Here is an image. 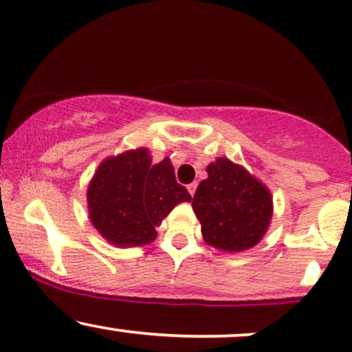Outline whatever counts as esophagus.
Returning <instances> with one entry per match:
<instances>
[{
	"label": "esophagus",
	"mask_w": 352,
	"mask_h": 352,
	"mask_svg": "<svg viewBox=\"0 0 352 352\" xmlns=\"http://www.w3.org/2000/svg\"><path fill=\"white\" fill-rule=\"evenodd\" d=\"M188 194H190L192 197H194V194H195V190H197V182H194V184H190L188 185Z\"/></svg>",
	"instance_id": "34e87169"
}]
</instances>
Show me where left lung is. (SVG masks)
<instances>
[{"mask_svg": "<svg viewBox=\"0 0 352 352\" xmlns=\"http://www.w3.org/2000/svg\"><path fill=\"white\" fill-rule=\"evenodd\" d=\"M207 173L192 199L204 241L229 254L252 249L270 226V190L249 170L226 157L210 162Z\"/></svg>", "mask_w": 352, "mask_h": 352, "instance_id": "1", "label": "left lung"}]
</instances>
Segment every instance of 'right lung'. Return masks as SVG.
<instances>
[{"label": "right lung", "mask_w": 352, "mask_h": 352, "mask_svg": "<svg viewBox=\"0 0 352 352\" xmlns=\"http://www.w3.org/2000/svg\"><path fill=\"white\" fill-rule=\"evenodd\" d=\"M187 188L177 184L168 158L152 164L145 146L107 157L87 190L90 222L110 244H152L155 227L180 202H190Z\"/></svg>", "instance_id": "obj_1"}]
</instances>
